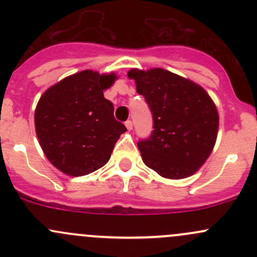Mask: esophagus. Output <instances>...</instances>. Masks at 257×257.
Segmentation results:
<instances>
[{
    "label": "esophagus",
    "mask_w": 257,
    "mask_h": 257,
    "mask_svg": "<svg viewBox=\"0 0 257 257\" xmlns=\"http://www.w3.org/2000/svg\"><path fill=\"white\" fill-rule=\"evenodd\" d=\"M125 126H126V129H128V131H132V129H133V123H132V120H126L125 121Z\"/></svg>",
    "instance_id": "obj_1"
}]
</instances>
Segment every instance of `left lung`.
<instances>
[{
  "instance_id": "obj_1",
  "label": "left lung",
  "mask_w": 257,
  "mask_h": 257,
  "mask_svg": "<svg viewBox=\"0 0 257 257\" xmlns=\"http://www.w3.org/2000/svg\"><path fill=\"white\" fill-rule=\"evenodd\" d=\"M128 77L153 114L154 131L138 143L144 164L167 179L195 174L211 154L219 131L210 95L193 80L163 68H133Z\"/></svg>"
}]
</instances>
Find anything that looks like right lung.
Returning <instances> with one entry per match:
<instances>
[{"label": "right lung", "instance_id": "1", "mask_svg": "<svg viewBox=\"0 0 257 257\" xmlns=\"http://www.w3.org/2000/svg\"><path fill=\"white\" fill-rule=\"evenodd\" d=\"M115 79L113 72L85 69L41 95L35 110L36 134L47 159L64 174L82 177L107 164L116 141L126 132L103 94Z\"/></svg>", "mask_w": 257, "mask_h": 257}]
</instances>
